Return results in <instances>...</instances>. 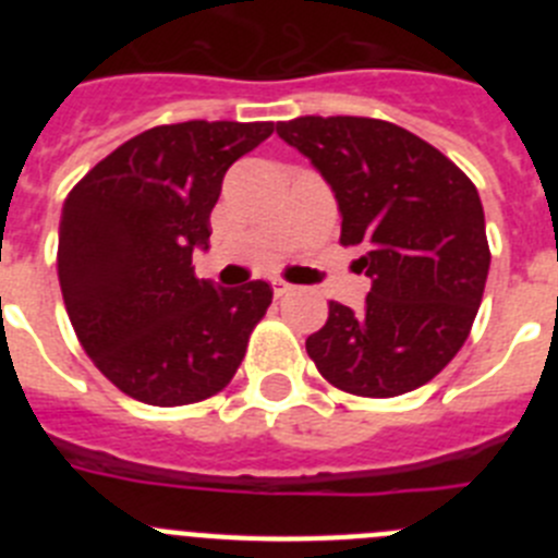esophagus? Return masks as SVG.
Here are the masks:
<instances>
[{"label":"esophagus","mask_w":558,"mask_h":558,"mask_svg":"<svg viewBox=\"0 0 558 558\" xmlns=\"http://www.w3.org/2000/svg\"><path fill=\"white\" fill-rule=\"evenodd\" d=\"M293 284H288V282H282V279H274V293L279 295V299H282V295H288V293H293Z\"/></svg>","instance_id":"obj_1"}]
</instances>
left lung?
<instances>
[{
    "instance_id": "obj_1",
    "label": "left lung",
    "mask_w": 558,
    "mask_h": 558,
    "mask_svg": "<svg viewBox=\"0 0 558 558\" xmlns=\"http://www.w3.org/2000/svg\"><path fill=\"white\" fill-rule=\"evenodd\" d=\"M276 133L335 192L340 243L360 245L366 307L329 302L307 338L324 379L357 397L425 386L463 347L489 276L481 195L445 153L368 117H299Z\"/></svg>"
}]
</instances>
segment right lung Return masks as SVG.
Listing matches in <instances>:
<instances>
[{
  "mask_svg": "<svg viewBox=\"0 0 558 558\" xmlns=\"http://www.w3.org/2000/svg\"><path fill=\"white\" fill-rule=\"evenodd\" d=\"M274 122L159 125L120 145L63 201L58 279L95 366L145 405H192L229 386L274 290L218 288L192 254L209 248L223 175Z\"/></svg>",
  "mask_w": 558,
  "mask_h": 558,
  "instance_id": "add662e5",
  "label": "right lung"
}]
</instances>
